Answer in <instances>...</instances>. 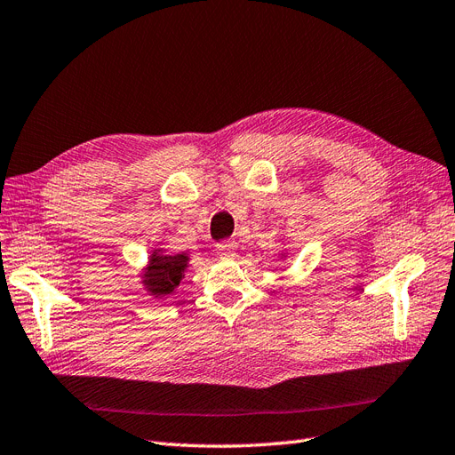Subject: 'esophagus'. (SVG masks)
<instances>
[{"mask_svg": "<svg viewBox=\"0 0 455 455\" xmlns=\"http://www.w3.org/2000/svg\"><path fill=\"white\" fill-rule=\"evenodd\" d=\"M236 249H238V243L234 240H225V242H219L215 245L217 255L221 259H232L234 255H236Z\"/></svg>", "mask_w": 455, "mask_h": 455, "instance_id": "34e87169", "label": "esophagus"}]
</instances>
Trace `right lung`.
I'll list each match as a JSON object with an SVG mask.
<instances>
[{"label": "right lung", "mask_w": 455, "mask_h": 455, "mask_svg": "<svg viewBox=\"0 0 455 455\" xmlns=\"http://www.w3.org/2000/svg\"><path fill=\"white\" fill-rule=\"evenodd\" d=\"M188 260L189 259L185 255H151L144 274L148 291L156 296L171 294L180 284L185 267H188Z\"/></svg>", "instance_id": "add662e5"}]
</instances>
